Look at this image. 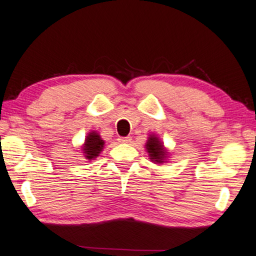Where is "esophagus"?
<instances>
[{"mask_svg": "<svg viewBox=\"0 0 256 256\" xmlns=\"http://www.w3.org/2000/svg\"><path fill=\"white\" fill-rule=\"evenodd\" d=\"M131 136H125V138H120L118 139V141H120V142H122V144H128V142H131Z\"/></svg>", "mask_w": 256, "mask_h": 256, "instance_id": "1", "label": "esophagus"}]
</instances>
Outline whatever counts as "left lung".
<instances>
[{"mask_svg": "<svg viewBox=\"0 0 256 256\" xmlns=\"http://www.w3.org/2000/svg\"><path fill=\"white\" fill-rule=\"evenodd\" d=\"M144 148H146L150 160L152 163L162 164V163L168 162L170 152L168 148H166L163 141L158 138V136L150 133L146 141V144H144Z\"/></svg>", "mask_w": 256, "mask_h": 256, "instance_id": "1", "label": "left lung"}]
</instances>
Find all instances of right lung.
<instances>
[{"label": "right lung", "instance_id": "obj_1", "mask_svg": "<svg viewBox=\"0 0 256 256\" xmlns=\"http://www.w3.org/2000/svg\"><path fill=\"white\" fill-rule=\"evenodd\" d=\"M80 148H82L84 158H86L88 161H92V160L96 158L100 155V152L104 150V140H102L101 136L96 131H90L87 133L85 141H84Z\"/></svg>", "mask_w": 256, "mask_h": 256}]
</instances>
